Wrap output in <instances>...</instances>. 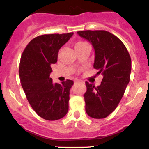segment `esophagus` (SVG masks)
I'll use <instances>...</instances> for the list:
<instances>
[{"label":"esophagus","mask_w":149,"mask_h":149,"mask_svg":"<svg viewBox=\"0 0 149 149\" xmlns=\"http://www.w3.org/2000/svg\"><path fill=\"white\" fill-rule=\"evenodd\" d=\"M80 82H81V80H77L76 82H75V83H80Z\"/></svg>","instance_id":"34e87169"}]
</instances>
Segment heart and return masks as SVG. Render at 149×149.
Returning a JSON list of instances; mask_svg holds the SVG:
<instances>
[{"label": "heart", "instance_id": "b5f03b06", "mask_svg": "<svg viewBox=\"0 0 149 149\" xmlns=\"http://www.w3.org/2000/svg\"><path fill=\"white\" fill-rule=\"evenodd\" d=\"M84 44H86V42H77V43L76 44V45H75V47H78V46L83 45H84Z\"/></svg>", "mask_w": 149, "mask_h": 149}]
</instances>
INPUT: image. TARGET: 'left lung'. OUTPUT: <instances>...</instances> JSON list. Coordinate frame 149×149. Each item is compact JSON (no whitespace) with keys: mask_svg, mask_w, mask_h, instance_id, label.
Returning <instances> with one entry per match:
<instances>
[{"mask_svg":"<svg viewBox=\"0 0 149 149\" xmlns=\"http://www.w3.org/2000/svg\"><path fill=\"white\" fill-rule=\"evenodd\" d=\"M77 33L95 49L94 68L103 75L100 85L85 82V111L93 118L107 117L116 109L130 82L131 58L118 37L107 31H83Z\"/></svg>","mask_w":149,"mask_h":149,"instance_id":"left-lung-1","label":"left lung"}]
</instances>
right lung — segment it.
I'll return each instance as SVG.
<instances>
[{"mask_svg": "<svg viewBox=\"0 0 149 149\" xmlns=\"http://www.w3.org/2000/svg\"><path fill=\"white\" fill-rule=\"evenodd\" d=\"M73 35L39 36L31 40L22 53L19 69L22 88L32 109L47 120L60 119L69 110V91L73 81L53 83L49 75L51 65L57 61L59 49Z\"/></svg>", "mask_w": 149, "mask_h": 149, "instance_id": "obj_1", "label": "right lung"}]
</instances>
